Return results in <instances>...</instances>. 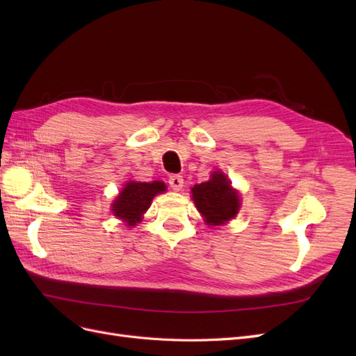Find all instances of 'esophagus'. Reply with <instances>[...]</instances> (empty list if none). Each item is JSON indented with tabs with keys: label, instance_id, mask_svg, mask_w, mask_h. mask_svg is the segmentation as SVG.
<instances>
[{
	"label": "esophagus",
	"instance_id": "obj_1",
	"mask_svg": "<svg viewBox=\"0 0 356 356\" xmlns=\"http://www.w3.org/2000/svg\"><path fill=\"white\" fill-rule=\"evenodd\" d=\"M168 182H169V186H170L172 190L178 191V190L182 188V184H184V179H182L181 175H170L168 178Z\"/></svg>",
	"mask_w": 356,
	"mask_h": 356
}]
</instances>
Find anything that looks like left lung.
<instances>
[{
	"instance_id": "1",
	"label": "left lung",
	"mask_w": 356,
	"mask_h": 356,
	"mask_svg": "<svg viewBox=\"0 0 356 356\" xmlns=\"http://www.w3.org/2000/svg\"><path fill=\"white\" fill-rule=\"evenodd\" d=\"M209 181L191 188L196 208L209 225H220L236 217L241 202L230 182L221 172H213Z\"/></svg>"
}]
</instances>
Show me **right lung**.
<instances>
[{"label":"right lung","instance_id":"add662e5","mask_svg":"<svg viewBox=\"0 0 356 356\" xmlns=\"http://www.w3.org/2000/svg\"><path fill=\"white\" fill-rule=\"evenodd\" d=\"M165 190L166 186L161 181L127 182L113 204V212L126 225H135L141 221L143 213L148 209L153 197Z\"/></svg>","mask_w":356,"mask_h":356}]
</instances>
